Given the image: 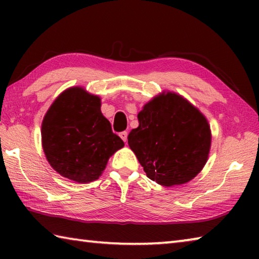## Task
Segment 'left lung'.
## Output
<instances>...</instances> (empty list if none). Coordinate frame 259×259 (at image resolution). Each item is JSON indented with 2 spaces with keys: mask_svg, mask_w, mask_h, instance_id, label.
I'll return each mask as SVG.
<instances>
[{
  "mask_svg": "<svg viewBox=\"0 0 259 259\" xmlns=\"http://www.w3.org/2000/svg\"><path fill=\"white\" fill-rule=\"evenodd\" d=\"M100 98L72 88L58 96L42 122V147L63 177L84 184L98 179L114 153L124 146L100 111Z\"/></svg>",
  "mask_w": 259,
  "mask_h": 259,
  "instance_id": "left-lung-1",
  "label": "left lung"
}]
</instances>
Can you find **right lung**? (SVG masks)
<instances>
[{"instance_id": "1", "label": "right lung", "mask_w": 259, "mask_h": 259, "mask_svg": "<svg viewBox=\"0 0 259 259\" xmlns=\"http://www.w3.org/2000/svg\"><path fill=\"white\" fill-rule=\"evenodd\" d=\"M128 144L147 177L162 186L192 181L208 160L211 133L196 107L176 94L157 96L138 113Z\"/></svg>"}]
</instances>
